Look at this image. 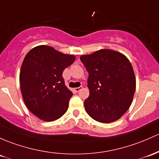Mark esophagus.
I'll return each mask as SVG.
<instances>
[{
	"instance_id": "1",
	"label": "esophagus",
	"mask_w": 159,
	"mask_h": 159,
	"mask_svg": "<svg viewBox=\"0 0 159 159\" xmlns=\"http://www.w3.org/2000/svg\"><path fill=\"white\" fill-rule=\"evenodd\" d=\"M81 89H82V87H78V88H74V90L75 92H78V91H80V90H81Z\"/></svg>"
}]
</instances>
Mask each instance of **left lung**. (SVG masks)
Returning <instances> with one entry per match:
<instances>
[{
	"mask_svg": "<svg viewBox=\"0 0 159 159\" xmlns=\"http://www.w3.org/2000/svg\"><path fill=\"white\" fill-rule=\"evenodd\" d=\"M88 71L90 91L85 110L95 121L111 123L119 119L132 103L136 78L130 61L124 54L102 49L80 57Z\"/></svg>",
	"mask_w": 159,
	"mask_h": 159,
	"instance_id": "left-lung-1",
	"label": "left lung"
}]
</instances>
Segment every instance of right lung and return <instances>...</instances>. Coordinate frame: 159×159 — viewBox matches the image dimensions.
I'll list each match as a JSON object with an SVG mask.
<instances>
[{"instance_id": "obj_1", "label": "right lung", "mask_w": 159, "mask_h": 159, "mask_svg": "<svg viewBox=\"0 0 159 159\" xmlns=\"http://www.w3.org/2000/svg\"><path fill=\"white\" fill-rule=\"evenodd\" d=\"M75 60V56L46 45L26 54L20 74L21 93L28 109L40 119L55 121L67 111L73 93L65 85L62 72Z\"/></svg>"}]
</instances>
